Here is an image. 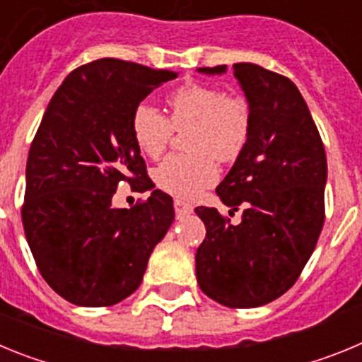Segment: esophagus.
Listing matches in <instances>:
<instances>
[{"label":"esophagus","mask_w":362,"mask_h":362,"mask_svg":"<svg viewBox=\"0 0 362 362\" xmlns=\"http://www.w3.org/2000/svg\"><path fill=\"white\" fill-rule=\"evenodd\" d=\"M174 209H175V216L177 217H185L188 214L194 212V206L188 203H185L183 199H174Z\"/></svg>","instance_id":"obj_1"}]
</instances>
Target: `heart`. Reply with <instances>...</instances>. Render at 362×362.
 <instances>
[{
	"label": "heart",
	"instance_id": "1",
	"mask_svg": "<svg viewBox=\"0 0 362 362\" xmlns=\"http://www.w3.org/2000/svg\"><path fill=\"white\" fill-rule=\"evenodd\" d=\"M168 117L148 103H139L130 129L137 146L148 158H159L174 130H188V156H168L156 168V183L168 194L194 199L219 177L217 161L232 163L245 150L250 136V110L239 95L216 86L192 83L166 99Z\"/></svg>",
	"mask_w": 362,
	"mask_h": 362
}]
</instances>
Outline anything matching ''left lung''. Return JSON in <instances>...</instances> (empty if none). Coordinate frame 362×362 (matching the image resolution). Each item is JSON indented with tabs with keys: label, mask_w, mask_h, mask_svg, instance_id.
I'll return each instance as SVG.
<instances>
[{
	"label": "left lung",
	"mask_w": 362,
	"mask_h": 362,
	"mask_svg": "<svg viewBox=\"0 0 362 362\" xmlns=\"http://www.w3.org/2000/svg\"><path fill=\"white\" fill-rule=\"evenodd\" d=\"M225 74L226 65L203 66ZM250 110V136L217 196L239 225L199 206L206 238L196 276L210 299L230 308H255L292 288L325 225L326 153L299 88L281 74L235 63Z\"/></svg>",
	"instance_id": "1"
}]
</instances>
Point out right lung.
Returning <instances> with one entry per match:
<instances>
[{"mask_svg":"<svg viewBox=\"0 0 362 362\" xmlns=\"http://www.w3.org/2000/svg\"><path fill=\"white\" fill-rule=\"evenodd\" d=\"M172 70L103 57L70 72L30 145L21 209L43 279L78 306H112L136 292L152 250L174 221L172 197L153 190L132 136L136 107ZM151 197L111 204L117 185Z\"/></svg>","mask_w":362,"mask_h":362,"instance_id":"obj_1","label":"right lung"}]
</instances>
